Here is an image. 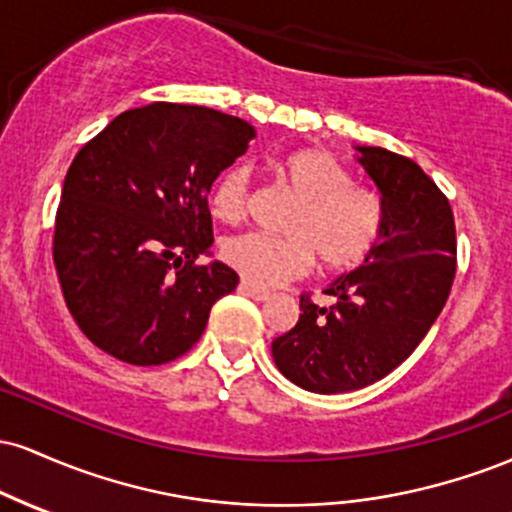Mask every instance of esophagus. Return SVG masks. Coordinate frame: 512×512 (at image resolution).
Here are the masks:
<instances>
[{
    "label": "esophagus",
    "mask_w": 512,
    "mask_h": 512,
    "mask_svg": "<svg viewBox=\"0 0 512 512\" xmlns=\"http://www.w3.org/2000/svg\"><path fill=\"white\" fill-rule=\"evenodd\" d=\"M238 291H240V293H245V296L255 298V301H269V296H272V293H269V291H264V289H260V286L250 284L248 279H243V281H240V284H238Z\"/></svg>",
    "instance_id": "1"
}]
</instances>
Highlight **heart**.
Segmentation results:
<instances>
[{
  "label": "heart",
  "mask_w": 512,
  "mask_h": 512,
  "mask_svg": "<svg viewBox=\"0 0 512 512\" xmlns=\"http://www.w3.org/2000/svg\"><path fill=\"white\" fill-rule=\"evenodd\" d=\"M281 185L298 199L284 238L240 233L223 243V260L255 286L296 279L313 262L327 272H349L368 260L383 231V204L375 192L351 185V173L320 149L293 151L276 166ZM252 204L250 168L223 170L211 190V214L223 223L245 219Z\"/></svg>",
  "instance_id": "obj_1"
}]
</instances>
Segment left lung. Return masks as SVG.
<instances>
[{
    "label": "left lung",
    "instance_id": "8db88e82",
    "mask_svg": "<svg viewBox=\"0 0 512 512\" xmlns=\"http://www.w3.org/2000/svg\"><path fill=\"white\" fill-rule=\"evenodd\" d=\"M356 151L383 204L378 245L327 286L334 305L301 296L296 327L272 342L276 368L317 395L361 390L407 361L455 279V219L436 182L411 158L380 146Z\"/></svg>",
    "mask_w": 512,
    "mask_h": 512
}]
</instances>
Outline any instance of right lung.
I'll use <instances>...</instances> for the list:
<instances>
[{"mask_svg":"<svg viewBox=\"0 0 512 512\" xmlns=\"http://www.w3.org/2000/svg\"><path fill=\"white\" fill-rule=\"evenodd\" d=\"M255 129L202 105L117 115L76 154L55 221L57 276L79 330L132 366L190 351L238 274L211 257V185Z\"/></svg>","mask_w":512,"mask_h":512,"instance_id":"add662e5","label":"right lung"}]
</instances>
